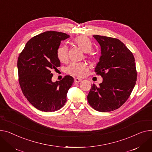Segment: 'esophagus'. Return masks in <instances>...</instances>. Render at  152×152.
<instances>
[{"label":"esophagus","mask_w":152,"mask_h":152,"mask_svg":"<svg viewBox=\"0 0 152 152\" xmlns=\"http://www.w3.org/2000/svg\"><path fill=\"white\" fill-rule=\"evenodd\" d=\"M82 79L81 78H75V80H74V82H75V83H79V82H82Z\"/></svg>","instance_id":"1"}]
</instances>
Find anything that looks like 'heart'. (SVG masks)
<instances>
[{"label":"heart","instance_id":"obj_1","mask_svg":"<svg viewBox=\"0 0 152 152\" xmlns=\"http://www.w3.org/2000/svg\"><path fill=\"white\" fill-rule=\"evenodd\" d=\"M74 43L83 52L88 53L92 49L90 40L85 36H79L74 39ZM57 56L61 62H66L67 59V48L66 46H61L57 50ZM86 64L84 62H74L66 68L67 72L74 76L81 77L87 69Z\"/></svg>","mask_w":152,"mask_h":152}]
</instances>
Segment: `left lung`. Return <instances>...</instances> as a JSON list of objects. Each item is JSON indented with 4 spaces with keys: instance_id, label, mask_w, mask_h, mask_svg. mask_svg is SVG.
Here are the masks:
<instances>
[{
    "instance_id": "obj_1",
    "label": "left lung",
    "mask_w": 152,
    "mask_h": 152,
    "mask_svg": "<svg viewBox=\"0 0 152 152\" xmlns=\"http://www.w3.org/2000/svg\"><path fill=\"white\" fill-rule=\"evenodd\" d=\"M93 37L100 45L101 51L94 71L103 80L99 86L91 85L87 99L96 110L110 112L126 101L136 85L135 59L120 40L98 35Z\"/></svg>"
}]
</instances>
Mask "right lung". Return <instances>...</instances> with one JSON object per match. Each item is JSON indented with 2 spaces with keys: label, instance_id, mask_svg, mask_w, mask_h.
<instances>
[{
  "label": "right lung",
  "instance_id": "obj_1",
  "mask_svg": "<svg viewBox=\"0 0 152 152\" xmlns=\"http://www.w3.org/2000/svg\"><path fill=\"white\" fill-rule=\"evenodd\" d=\"M70 35L63 32L47 31L31 39L18 59L19 83L28 101L37 109L55 112L67 101V93L74 78L66 75L53 82L51 70L60 66L57 50L61 42Z\"/></svg>",
  "mask_w": 152,
  "mask_h": 152
}]
</instances>
